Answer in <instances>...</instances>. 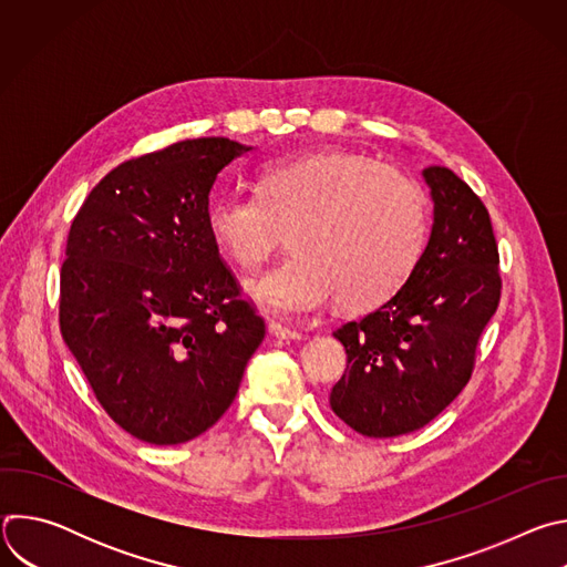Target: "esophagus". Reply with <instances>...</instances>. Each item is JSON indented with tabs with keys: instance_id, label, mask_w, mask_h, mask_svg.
I'll return each mask as SVG.
<instances>
[{
	"instance_id": "34e87169",
	"label": "esophagus",
	"mask_w": 567,
	"mask_h": 567,
	"mask_svg": "<svg viewBox=\"0 0 567 567\" xmlns=\"http://www.w3.org/2000/svg\"><path fill=\"white\" fill-rule=\"evenodd\" d=\"M269 334L280 339V341H300L305 337L302 332H296V330H289V328L280 326V322H269Z\"/></svg>"
}]
</instances>
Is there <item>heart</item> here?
<instances>
[{
    "mask_svg": "<svg viewBox=\"0 0 567 567\" xmlns=\"http://www.w3.org/2000/svg\"><path fill=\"white\" fill-rule=\"evenodd\" d=\"M215 247L241 269H258L289 230L285 262L247 285L269 313L300 316L334 293L350 311L392 298L426 245V204L415 182L357 152L269 161L256 193L228 190L206 210Z\"/></svg>",
    "mask_w": 567,
    "mask_h": 567,
    "instance_id": "b5f03b06",
    "label": "heart"
}]
</instances>
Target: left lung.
<instances>
[{"instance_id":"1","label":"left lung","mask_w":567,"mask_h":567,"mask_svg":"<svg viewBox=\"0 0 567 567\" xmlns=\"http://www.w3.org/2000/svg\"><path fill=\"white\" fill-rule=\"evenodd\" d=\"M433 224L422 258L392 298L334 337L348 368L332 411L365 437H396L435 420L466 385L477 339L501 300L498 247L480 197L449 168L422 173Z\"/></svg>"}]
</instances>
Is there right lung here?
Here are the masks:
<instances>
[{
    "mask_svg": "<svg viewBox=\"0 0 567 567\" xmlns=\"http://www.w3.org/2000/svg\"><path fill=\"white\" fill-rule=\"evenodd\" d=\"M251 150L208 136L125 161L71 224L62 339L101 406L141 442L208 431L265 339L206 226L219 173Z\"/></svg>",
    "mask_w": 567,
    "mask_h": 567,
    "instance_id": "add662e5",
    "label": "right lung"
}]
</instances>
